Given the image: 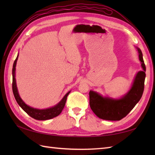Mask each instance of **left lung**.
<instances>
[{
    "mask_svg": "<svg viewBox=\"0 0 155 155\" xmlns=\"http://www.w3.org/2000/svg\"><path fill=\"white\" fill-rule=\"evenodd\" d=\"M139 60L143 71L138 72L132 88L126 96L119 100L103 98L93 91L89 93V104L93 113L101 119L120 120L125 117L135 107L142 97L144 87L146 67L143 61V53L139 48Z\"/></svg>",
    "mask_w": 155,
    "mask_h": 155,
    "instance_id": "8db88e82",
    "label": "left lung"
}]
</instances>
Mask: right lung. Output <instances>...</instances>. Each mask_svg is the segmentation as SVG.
<instances>
[{
  "mask_svg": "<svg viewBox=\"0 0 155 155\" xmlns=\"http://www.w3.org/2000/svg\"><path fill=\"white\" fill-rule=\"evenodd\" d=\"M17 59H18V56L15 59L14 64H13L12 85L13 94H14L15 99L16 102H17V103L19 104V106L21 107L22 109L29 115V116L35 118L36 120H48V119H51V118L54 117H57L58 115L61 114L62 110H63L66 101H67V97L68 94L70 93V92H68V93L66 94L64 98H62V101L58 104L50 108H47V109H43V110H39V109H36V108H33L32 107H28V105L26 104L24 102L22 101L21 97H20L18 91H17V87H16V80H15V67H16V61H17Z\"/></svg>",
  "mask_w": 155,
  "mask_h": 155,
  "instance_id": "right-lung-1",
  "label": "right lung"
}]
</instances>
